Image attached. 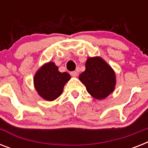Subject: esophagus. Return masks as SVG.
I'll use <instances>...</instances> for the list:
<instances>
[{"label":"esophagus","instance_id":"obj_1","mask_svg":"<svg viewBox=\"0 0 148 148\" xmlns=\"http://www.w3.org/2000/svg\"><path fill=\"white\" fill-rule=\"evenodd\" d=\"M71 75L72 77H76L77 76V73L76 71H72L71 72Z\"/></svg>","mask_w":148,"mask_h":148}]
</instances>
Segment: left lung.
I'll return each instance as SVG.
<instances>
[{
  "label": "left lung",
  "instance_id": "left-lung-1",
  "mask_svg": "<svg viewBox=\"0 0 148 148\" xmlns=\"http://www.w3.org/2000/svg\"><path fill=\"white\" fill-rule=\"evenodd\" d=\"M85 67V71L80 74L79 80L94 98L103 100L113 93L116 86V74L103 58H88Z\"/></svg>",
  "mask_w": 148,
  "mask_h": 148
}]
</instances>
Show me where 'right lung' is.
Masks as SVG:
<instances>
[{
  "label": "right lung",
  "instance_id": "add662e5",
  "mask_svg": "<svg viewBox=\"0 0 148 148\" xmlns=\"http://www.w3.org/2000/svg\"><path fill=\"white\" fill-rule=\"evenodd\" d=\"M70 79L68 73L60 72L55 63L49 61L37 71L34 77V85L39 96L52 101L62 94L65 84Z\"/></svg>",
  "mask_w": 148,
  "mask_h": 148
}]
</instances>
